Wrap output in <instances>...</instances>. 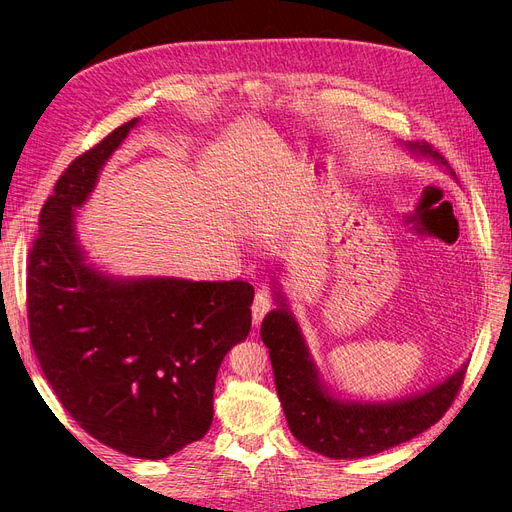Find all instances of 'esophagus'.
Here are the masks:
<instances>
[{"label":"esophagus","instance_id":"34e87169","mask_svg":"<svg viewBox=\"0 0 512 512\" xmlns=\"http://www.w3.org/2000/svg\"><path fill=\"white\" fill-rule=\"evenodd\" d=\"M274 305H276V297H274V292H270V290H257V294H255V301H253V324L257 326L259 321L263 319V315L267 313V311H272L274 309Z\"/></svg>","mask_w":512,"mask_h":512}]
</instances>
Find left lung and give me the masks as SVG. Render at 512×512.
I'll list each match as a JSON object with an SVG mask.
<instances>
[{"instance_id":"1","label":"left lung","mask_w":512,"mask_h":512,"mask_svg":"<svg viewBox=\"0 0 512 512\" xmlns=\"http://www.w3.org/2000/svg\"><path fill=\"white\" fill-rule=\"evenodd\" d=\"M419 149L442 159L425 145ZM261 340L270 348L276 390L292 436L328 459H361L419 436L444 417L467 375L463 365L444 384L390 405L342 402L321 388L299 326L284 305L263 317Z\"/></svg>"}]
</instances>
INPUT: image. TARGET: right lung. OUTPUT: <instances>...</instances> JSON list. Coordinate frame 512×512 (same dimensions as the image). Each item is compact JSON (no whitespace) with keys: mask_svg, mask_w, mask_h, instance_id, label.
I'll use <instances>...</instances> for the list:
<instances>
[{"mask_svg":"<svg viewBox=\"0 0 512 512\" xmlns=\"http://www.w3.org/2000/svg\"><path fill=\"white\" fill-rule=\"evenodd\" d=\"M137 118L80 153L41 207L26 313L43 375L70 417L114 450L166 459L201 440L215 375L251 330L249 282L110 280L74 242V209Z\"/></svg>","mask_w":512,"mask_h":512,"instance_id":"add662e5","label":"right lung"}]
</instances>
